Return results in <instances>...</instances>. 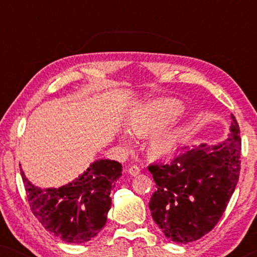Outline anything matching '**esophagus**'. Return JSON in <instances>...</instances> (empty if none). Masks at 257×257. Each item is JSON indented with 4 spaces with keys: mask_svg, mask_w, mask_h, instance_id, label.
Listing matches in <instances>:
<instances>
[{
    "mask_svg": "<svg viewBox=\"0 0 257 257\" xmlns=\"http://www.w3.org/2000/svg\"><path fill=\"white\" fill-rule=\"evenodd\" d=\"M128 172L131 175H138L140 173V167L137 166V165H133L128 168Z\"/></svg>",
    "mask_w": 257,
    "mask_h": 257,
    "instance_id": "1",
    "label": "esophagus"
}]
</instances>
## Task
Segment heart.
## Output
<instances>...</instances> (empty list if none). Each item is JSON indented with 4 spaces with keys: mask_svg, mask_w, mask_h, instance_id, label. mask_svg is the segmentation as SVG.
Wrapping results in <instances>:
<instances>
[{
    "mask_svg": "<svg viewBox=\"0 0 257 257\" xmlns=\"http://www.w3.org/2000/svg\"><path fill=\"white\" fill-rule=\"evenodd\" d=\"M182 104L175 99H159L144 104L133 112L126 121L130 135L146 137L163 127L181 113ZM182 137V128L172 126L160 131L151 140L150 151L153 156L164 157L173 152ZM124 140V139H122Z\"/></svg>",
    "mask_w": 257,
    "mask_h": 257,
    "instance_id": "1",
    "label": "heart"
}]
</instances>
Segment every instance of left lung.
<instances>
[{"mask_svg":"<svg viewBox=\"0 0 257 257\" xmlns=\"http://www.w3.org/2000/svg\"><path fill=\"white\" fill-rule=\"evenodd\" d=\"M181 151L170 164L149 166L157 184L149 206L166 237L185 244L216 226L236 187L241 168L236 118L231 113L230 135L223 143Z\"/></svg>","mask_w":257,"mask_h":257,"instance_id":"obj_1","label":"left lung"}]
</instances>
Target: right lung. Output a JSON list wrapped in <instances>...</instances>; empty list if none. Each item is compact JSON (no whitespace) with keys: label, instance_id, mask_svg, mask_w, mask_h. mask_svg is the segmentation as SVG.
<instances>
[{"label":"right lung","instance_id":"1","mask_svg":"<svg viewBox=\"0 0 257 257\" xmlns=\"http://www.w3.org/2000/svg\"><path fill=\"white\" fill-rule=\"evenodd\" d=\"M118 161L101 159L75 181L41 189L21 170L31 212L49 233L69 243H84L101 230L111 208V192L121 175Z\"/></svg>","mask_w":257,"mask_h":257}]
</instances>
